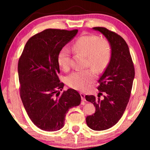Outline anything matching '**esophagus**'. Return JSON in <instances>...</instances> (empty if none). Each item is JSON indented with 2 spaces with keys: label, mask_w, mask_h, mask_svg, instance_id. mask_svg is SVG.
<instances>
[{
  "label": "esophagus",
  "mask_w": 150,
  "mask_h": 150,
  "mask_svg": "<svg viewBox=\"0 0 150 150\" xmlns=\"http://www.w3.org/2000/svg\"><path fill=\"white\" fill-rule=\"evenodd\" d=\"M81 98H82V100L85 101L86 100V99H85V94H84L83 93H81Z\"/></svg>",
  "instance_id": "esophagus-1"
}]
</instances>
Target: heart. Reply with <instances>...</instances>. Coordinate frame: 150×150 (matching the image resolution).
I'll return each instance as SVG.
<instances>
[{
  "mask_svg": "<svg viewBox=\"0 0 150 150\" xmlns=\"http://www.w3.org/2000/svg\"><path fill=\"white\" fill-rule=\"evenodd\" d=\"M73 49L77 52L87 56V66H91L97 71L103 70L109 61L111 47L109 42L96 35H84L75 41ZM71 51L67 46L62 47L57 55V63L64 71L70 67ZM95 77L93 69H88L76 71L66 79V84L74 90L84 91L93 81Z\"/></svg>",
  "mask_w": 150,
  "mask_h": 150,
  "instance_id": "b5f03b06",
  "label": "heart"
}]
</instances>
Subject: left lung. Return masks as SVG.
<instances>
[{
    "instance_id": "1",
    "label": "left lung",
    "mask_w": 150,
    "mask_h": 150,
    "mask_svg": "<svg viewBox=\"0 0 150 150\" xmlns=\"http://www.w3.org/2000/svg\"><path fill=\"white\" fill-rule=\"evenodd\" d=\"M93 28L107 38L111 48L110 61L98 81V97H85L96 108L95 113L86 119L87 125L102 131L116 124L124 114L131 95L135 68L128 44L122 37L106 28ZM100 96H103V100Z\"/></svg>"
}]
</instances>
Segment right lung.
<instances>
[{
    "mask_svg": "<svg viewBox=\"0 0 150 150\" xmlns=\"http://www.w3.org/2000/svg\"><path fill=\"white\" fill-rule=\"evenodd\" d=\"M71 31L46 29L31 37L18 62L20 95L30 119L38 128L57 131L64 125L69 109L79 106L81 97L69 88L62 91L57 63L59 50L77 33Z\"/></svg>",
    "mask_w": 150,
    "mask_h": 150,
    "instance_id": "1",
    "label": "right lung"
}]
</instances>
